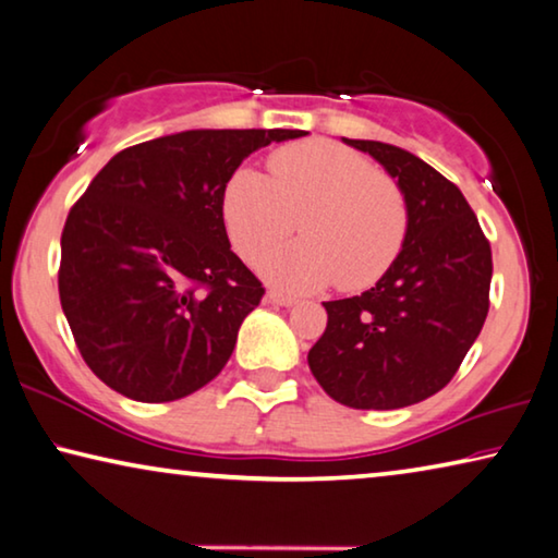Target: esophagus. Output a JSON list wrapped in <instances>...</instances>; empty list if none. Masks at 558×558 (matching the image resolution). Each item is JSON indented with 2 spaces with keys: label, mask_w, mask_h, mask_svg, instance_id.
Instances as JSON below:
<instances>
[{
  "label": "esophagus",
  "mask_w": 558,
  "mask_h": 558,
  "mask_svg": "<svg viewBox=\"0 0 558 558\" xmlns=\"http://www.w3.org/2000/svg\"><path fill=\"white\" fill-rule=\"evenodd\" d=\"M265 301L272 303V305H286V307L295 305V298H290V295H282V293H276V290H270V293L265 295Z\"/></svg>",
  "instance_id": "1"
}]
</instances>
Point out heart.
I'll return each mask as SVG.
<instances>
[{
  "instance_id": "obj_1",
  "label": "heart",
  "mask_w": 558,
  "mask_h": 558,
  "mask_svg": "<svg viewBox=\"0 0 558 558\" xmlns=\"http://www.w3.org/2000/svg\"><path fill=\"white\" fill-rule=\"evenodd\" d=\"M270 178L232 172L222 190V222L235 251L255 263L298 226L303 240L265 257L272 286L311 293L336 282L363 290L401 255L411 213L401 185L368 157L330 140L286 145L268 157Z\"/></svg>"
}]
</instances>
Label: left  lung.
<instances>
[{
    "mask_svg": "<svg viewBox=\"0 0 558 558\" xmlns=\"http://www.w3.org/2000/svg\"><path fill=\"white\" fill-rule=\"evenodd\" d=\"M343 143L376 157L398 180L411 226L376 288L323 303L328 326L307 365L348 409H403L438 393L484 328L492 245L461 190L421 157L373 140Z\"/></svg>",
    "mask_w": 558,
    "mask_h": 558,
    "instance_id": "8db88e82",
    "label": "left lung"
}]
</instances>
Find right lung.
Listing matches in <instances>:
<instances>
[{
    "instance_id": "add662e5",
    "label": "right lung",
    "mask_w": 558,
    "mask_h": 558,
    "mask_svg": "<svg viewBox=\"0 0 558 558\" xmlns=\"http://www.w3.org/2000/svg\"><path fill=\"white\" fill-rule=\"evenodd\" d=\"M303 130H187L122 149L62 230L60 303L89 371L168 403L226 368L265 288L230 251L222 190L247 155Z\"/></svg>"
}]
</instances>
